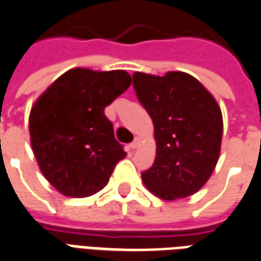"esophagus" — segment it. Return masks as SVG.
I'll list each match as a JSON object with an SVG mask.
<instances>
[{
	"mask_svg": "<svg viewBox=\"0 0 261 261\" xmlns=\"http://www.w3.org/2000/svg\"><path fill=\"white\" fill-rule=\"evenodd\" d=\"M140 142H141V138H138V137H137L136 140L133 141V142H131V144H130V148H131V149H133V150L137 149V148L140 146Z\"/></svg>",
	"mask_w": 261,
	"mask_h": 261,
	"instance_id": "1",
	"label": "esophagus"
}]
</instances>
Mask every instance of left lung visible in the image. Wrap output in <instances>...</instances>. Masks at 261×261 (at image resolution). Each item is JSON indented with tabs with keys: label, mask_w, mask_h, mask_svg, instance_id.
Segmentation results:
<instances>
[{
	"label": "left lung",
	"mask_w": 261,
	"mask_h": 261,
	"mask_svg": "<svg viewBox=\"0 0 261 261\" xmlns=\"http://www.w3.org/2000/svg\"><path fill=\"white\" fill-rule=\"evenodd\" d=\"M133 86L153 121L155 162L142 173L146 188L163 200L184 199L203 187L217 165L223 115L203 84L184 71L165 76L136 71Z\"/></svg>",
	"instance_id": "left-lung-1"
}]
</instances>
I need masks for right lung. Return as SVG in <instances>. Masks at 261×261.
I'll use <instances>...</instances> for the list:
<instances>
[{"mask_svg":"<svg viewBox=\"0 0 261 261\" xmlns=\"http://www.w3.org/2000/svg\"><path fill=\"white\" fill-rule=\"evenodd\" d=\"M130 86L125 70L74 67L33 103L29 116L33 153L58 192L87 198L108 184L125 152L103 111Z\"/></svg>","mask_w":261,"mask_h":261,"instance_id":"right-lung-1","label":"right lung"}]
</instances>
